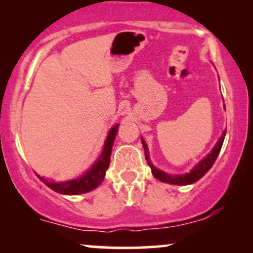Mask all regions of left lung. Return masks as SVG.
I'll list each match as a JSON object with an SVG mask.
<instances>
[{"label": "left lung", "mask_w": 253, "mask_h": 253, "mask_svg": "<svg viewBox=\"0 0 253 253\" xmlns=\"http://www.w3.org/2000/svg\"><path fill=\"white\" fill-rule=\"evenodd\" d=\"M225 135H226V129L223 130L221 136L219 138V140L216 141L215 146L213 147V150L208 153L205 158L201 159V161L197 163L195 167L191 169L188 173H182V175H171V173L164 172V171L159 170L158 168H156L155 165L152 164L150 159V155H149V149H147V145L145 143V140L141 138V144H143L144 151H145V158H146L147 164L151 168V171H152V175L156 177L157 179H159L161 182L164 183H169V184H175V185H188V184H193L199 181L200 178H202L206 173L208 172V170L213 167L214 162L216 161L217 156H219L220 150H221L223 140H225Z\"/></svg>", "instance_id": "8db88e82"}]
</instances>
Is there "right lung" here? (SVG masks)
Returning <instances> with one entry per match:
<instances>
[{
  "mask_svg": "<svg viewBox=\"0 0 253 253\" xmlns=\"http://www.w3.org/2000/svg\"><path fill=\"white\" fill-rule=\"evenodd\" d=\"M119 128V124L114 125L109 129L108 135H107L106 141H104L102 152L98 158L95 161V163L86 170L83 175L74 179L64 182H56L52 179L45 178L38 175V178L42 181L43 184L47 185L52 190L56 193L63 194V195H80V194L89 193V191L96 189L98 185L102 183L106 176V171L108 169L110 163V155H112V147L114 144L115 136H117Z\"/></svg>",
  "mask_w": 253,
  "mask_h": 253,
  "instance_id": "1",
  "label": "right lung"
}]
</instances>
